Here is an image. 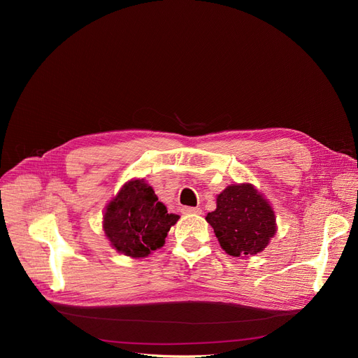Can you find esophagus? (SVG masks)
Masks as SVG:
<instances>
[{"mask_svg": "<svg viewBox=\"0 0 358 358\" xmlns=\"http://www.w3.org/2000/svg\"><path fill=\"white\" fill-rule=\"evenodd\" d=\"M182 212H183V213H196V215H200V213H201V209H200V208H183Z\"/></svg>", "mask_w": 358, "mask_h": 358, "instance_id": "obj_1", "label": "esophagus"}]
</instances>
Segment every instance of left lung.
<instances>
[{
    "label": "left lung",
    "mask_w": 358,
    "mask_h": 358,
    "mask_svg": "<svg viewBox=\"0 0 358 358\" xmlns=\"http://www.w3.org/2000/svg\"><path fill=\"white\" fill-rule=\"evenodd\" d=\"M224 251L233 257L262 252L276 233L275 213L251 183L227 187L206 216Z\"/></svg>",
    "instance_id": "8db88e82"
}]
</instances>
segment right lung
<instances>
[{"label":"right lung","mask_w":358,"mask_h":358,"mask_svg":"<svg viewBox=\"0 0 358 358\" xmlns=\"http://www.w3.org/2000/svg\"><path fill=\"white\" fill-rule=\"evenodd\" d=\"M178 220V215L167 213L152 187L138 179L125 183L107 206L103 229L119 252L142 258L164 245Z\"/></svg>","instance_id":"obj_1"}]
</instances>
